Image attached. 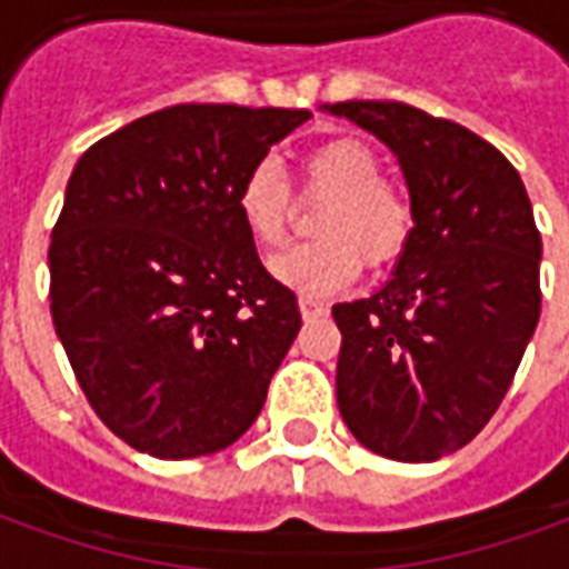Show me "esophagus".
Wrapping results in <instances>:
<instances>
[{
  "instance_id": "esophagus-1",
  "label": "esophagus",
  "mask_w": 569,
  "mask_h": 569,
  "mask_svg": "<svg viewBox=\"0 0 569 569\" xmlns=\"http://www.w3.org/2000/svg\"><path fill=\"white\" fill-rule=\"evenodd\" d=\"M298 310H301L305 320H320V317L329 313V308H326L322 301H313V298H301V301H298Z\"/></svg>"
}]
</instances>
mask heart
Segmentation results:
<instances>
[{"instance_id": "b5f03b06", "label": "heart", "mask_w": 569, "mask_h": 569, "mask_svg": "<svg viewBox=\"0 0 569 569\" xmlns=\"http://www.w3.org/2000/svg\"><path fill=\"white\" fill-rule=\"evenodd\" d=\"M305 191L326 198L313 231L320 240L298 243L268 261V273L305 298L341 292L359 277V256L381 268L406 249L415 210L402 188L383 179L381 158L359 140H329L305 158ZM237 212L261 247L280 243L292 216V188L273 158H261L237 188Z\"/></svg>"}]
</instances>
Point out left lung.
I'll return each instance as SVG.
<instances>
[{"label":"left lung","instance_id":"left-lung-1","mask_svg":"<svg viewBox=\"0 0 569 569\" xmlns=\"http://www.w3.org/2000/svg\"><path fill=\"white\" fill-rule=\"evenodd\" d=\"M393 151L415 231L390 280L335 305L338 411L369 451L432 463L493 418L539 322L533 207L490 142L393 100L322 106Z\"/></svg>","mask_w":569,"mask_h":569}]
</instances>
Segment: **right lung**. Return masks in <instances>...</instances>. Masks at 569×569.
Returning a JSON list of instances; mask_svg holds the SVG:
<instances>
[{"label":"right lung","mask_w":569,"mask_h":569,"mask_svg":"<svg viewBox=\"0 0 569 569\" xmlns=\"http://www.w3.org/2000/svg\"><path fill=\"white\" fill-rule=\"evenodd\" d=\"M308 109L186 103L93 142L51 234V317L106 427L158 460L234 445L301 329L237 188Z\"/></svg>","instance_id":"obj_1"}]
</instances>
